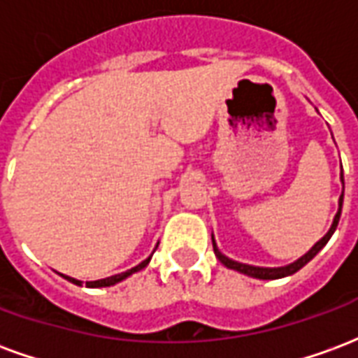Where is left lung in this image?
<instances>
[{"mask_svg": "<svg viewBox=\"0 0 358 358\" xmlns=\"http://www.w3.org/2000/svg\"><path fill=\"white\" fill-rule=\"evenodd\" d=\"M341 184H343V172H341ZM343 189H345V184H343ZM341 205H343V194L339 195V209L336 213V217H334V222H331L330 230L326 232L322 240H318L313 245V248L308 249L307 253L303 257H299L297 261H293L292 264H285V266H274V268H268V266H253V264H245V263H238V261H232V259H228L226 255L220 253V249L217 248V241H215V236H210L213 238V249H215V255L220 263L224 264L226 268H232L238 270L241 274H245V276L251 278H259V280H278V278H285V276H292L295 274L297 270H301L305 264L310 261V259H315V255L320 251V249L328 243V240L331 238V234L336 232V228H338L339 217H341Z\"/></svg>", "mask_w": 358, "mask_h": 358, "instance_id": "left-lung-1", "label": "left lung"}]
</instances>
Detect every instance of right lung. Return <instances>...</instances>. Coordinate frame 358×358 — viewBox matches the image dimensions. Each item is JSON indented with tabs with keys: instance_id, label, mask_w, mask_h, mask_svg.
Here are the masks:
<instances>
[{
	"instance_id": "add662e5",
	"label": "right lung",
	"mask_w": 358,
	"mask_h": 358,
	"mask_svg": "<svg viewBox=\"0 0 358 358\" xmlns=\"http://www.w3.org/2000/svg\"><path fill=\"white\" fill-rule=\"evenodd\" d=\"M153 253H155V249H153ZM153 253H151V255H149L145 261H141L138 266H134V268L126 270V272H120V274H115V276H109V278H101V280H94V282H86V287H109V285H115V284H118V282H122V280H126L128 276H132L134 272H140V270L145 268V266L149 264V261H151ZM61 276L65 278V280H69V282H73V284L82 285L80 280H76V278L65 276V274H61Z\"/></svg>"
}]
</instances>
